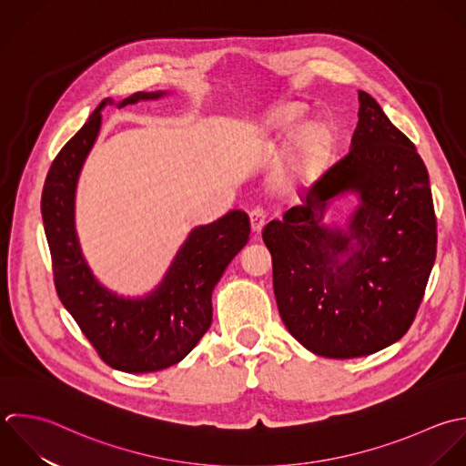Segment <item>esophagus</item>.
Instances as JSON below:
<instances>
[{
	"instance_id": "esophagus-1",
	"label": "esophagus",
	"mask_w": 466,
	"mask_h": 466,
	"mask_svg": "<svg viewBox=\"0 0 466 466\" xmlns=\"http://www.w3.org/2000/svg\"><path fill=\"white\" fill-rule=\"evenodd\" d=\"M265 223H267V212H265L263 208H254V210L250 212V225H252V232L259 234V232H261V228L265 227Z\"/></svg>"
}]
</instances>
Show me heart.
Instances as JSON below:
<instances>
[{
	"label": "heart",
	"instance_id": "b5f03b06",
	"mask_svg": "<svg viewBox=\"0 0 466 466\" xmlns=\"http://www.w3.org/2000/svg\"><path fill=\"white\" fill-rule=\"evenodd\" d=\"M299 116H301L299 106H296V105L283 106L278 110L276 117H274V127L279 132L292 136L299 127ZM325 143H327V134L321 127L307 128L298 139L296 152L292 156V170H298V172L310 170L323 156Z\"/></svg>",
	"mask_w": 466,
	"mask_h": 466
}]
</instances>
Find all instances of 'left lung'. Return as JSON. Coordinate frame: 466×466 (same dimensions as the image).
<instances>
[{
    "label": "left lung",
    "instance_id": "8db88e82",
    "mask_svg": "<svg viewBox=\"0 0 466 466\" xmlns=\"http://www.w3.org/2000/svg\"><path fill=\"white\" fill-rule=\"evenodd\" d=\"M358 94L349 152L303 205L263 228L285 327L305 349L332 360L374 354L407 334L438 252L421 156L370 94ZM347 191L360 199L350 225L323 226L328 201Z\"/></svg>",
    "mask_w": 466,
    "mask_h": 466
}]
</instances>
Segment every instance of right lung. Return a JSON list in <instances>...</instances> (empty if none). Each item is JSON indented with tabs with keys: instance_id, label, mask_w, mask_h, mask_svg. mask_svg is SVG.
Returning <instances> with one entry per match:
<instances>
[{
	"instance_id": "add662e5",
	"label": "right lung",
	"mask_w": 466,
	"mask_h": 466,
	"mask_svg": "<svg viewBox=\"0 0 466 466\" xmlns=\"http://www.w3.org/2000/svg\"><path fill=\"white\" fill-rule=\"evenodd\" d=\"M165 94L136 92L119 106ZM106 103L112 99L97 105L52 161L41 194L43 227L56 292L99 358L121 372H156L179 363L208 330L212 290L247 245L250 219L243 210H230L210 225L196 227L161 283L145 298L130 299L106 290L92 276L74 227L77 177L97 137Z\"/></svg>"
}]
</instances>
